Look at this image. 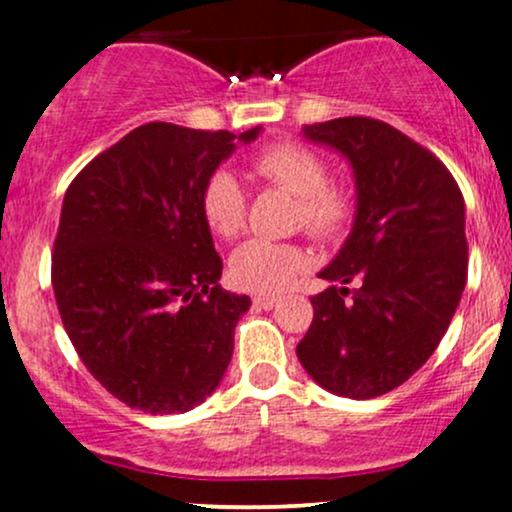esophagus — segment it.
I'll return each instance as SVG.
<instances>
[{"label":"esophagus","mask_w":512,"mask_h":512,"mask_svg":"<svg viewBox=\"0 0 512 512\" xmlns=\"http://www.w3.org/2000/svg\"><path fill=\"white\" fill-rule=\"evenodd\" d=\"M276 303H279V298H274V296H255V298H252V305H255V308H260V310H272Z\"/></svg>","instance_id":"obj_1"}]
</instances>
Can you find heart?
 I'll list each match as a JSON object with an SVG mask.
<instances>
[{
    "instance_id": "heart-1",
    "label": "heart",
    "mask_w": 512,
    "mask_h": 512,
    "mask_svg": "<svg viewBox=\"0 0 512 512\" xmlns=\"http://www.w3.org/2000/svg\"><path fill=\"white\" fill-rule=\"evenodd\" d=\"M252 168L269 185L291 192L296 199V223L315 240H337L349 226L354 204L349 192L330 185V170L322 156L296 142L262 146L252 158ZM202 216L209 231L219 238H233L243 228L248 199L238 178L216 170L204 182ZM305 267V255L293 243L248 240L231 255L228 276L236 289L252 293H279Z\"/></svg>"
}]
</instances>
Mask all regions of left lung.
Listing matches in <instances>:
<instances>
[{
  "mask_svg": "<svg viewBox=\"0 0 512 512\" xmlns=\"http://www.w3.org/2000/svg\"><path fill=\"white\" fill-rule=\"evenodd\" d=\"M303 137L354 168L356 219L320 272L298 361L327 392L373 399L416 373L448 332L467 284L464 199L450 170L373 117L305 125ZM346 283H356L346 299Z\"/></svg>",
  "mask_w": 512,
  "mask_h": 512,
  "instance_id": "8db88e82",
  "label": "left lung"
}]
</instances>
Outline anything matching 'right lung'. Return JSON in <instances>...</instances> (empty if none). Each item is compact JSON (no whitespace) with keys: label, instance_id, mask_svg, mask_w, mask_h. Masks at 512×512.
I'll return each instance as SVG.
<instances>
[{"label":"right lung","instance_id":"1","mask_svg":"<svg viewBox=\"0 0 512 512\" xmlns=\"http://www.w3.org/2000/svg\"><path fill=\"white\" fill-rule=\"evenodd\" d=\"M243 134L149 122L67 187L52 252L62 325L88 373L146 414H182L221 383L250 298L221 289L202 190Z\"/></svg>","mask_w":512,"mask_h":512}]
</instances>
